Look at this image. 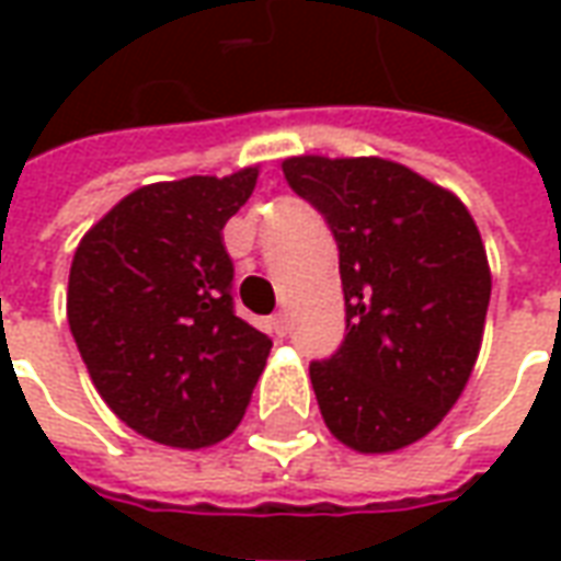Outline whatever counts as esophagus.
<instances>
[{"instance_id":"1","label":"esophagus","mask_w":561,"mask_h":561,"mask_svg":"<svg viewBox=\"0 0 561 561\" xmlns=\"http://www.w3.org/2000/svg\"><path fill=\"white\" fill-rule=\"evenodd\" d=\"M270 328H273V333H276V336H288V316H285V312H279V316H273L270 318Z\"/></svg>"}]
</instances>
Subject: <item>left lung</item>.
<instances>
[{
  "label": "left lung",
  "mask_w": 561,
  "mask_h": 561,
  "mask_svg": "<svg viewBox=\"0 0 561 561\" xmlns=\"http://www.w3.org/2000/svg\"><path fill=\"white\" fill-rule=\"evenodd\" d=\"M282 173L340 249L345 340L309 364L342 445L388 454L435 430L469 381L490 306V264L457 195L405 164L294 156Z\"/></svg>",
  "instance_id": "1"
}]
</instances>
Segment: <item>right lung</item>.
I'll return each instance as SVG.
<instances>
[{
	"label": "right lung",
	"instance_id": "obj_1",
	"mask_svg": "<svg viewBox=\"0 0 561 561\" xmlns=\"http://www.w3.org/2000/svg\"><path fill=\"white\" fill-rule=\"evenodd\" d=\"M257 168L126 195L80 240L68 328L102 400L159 445L207 447L237 430L273 348L233 312L221 228Z\"/></svg>",
	"mask_w": 561,
	"mask_h": 561
}]
</instances>
